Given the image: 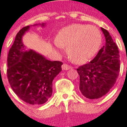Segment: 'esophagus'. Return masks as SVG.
Listing matches in <instances>:
<instances>
[{"instance_id":"34e87169","label":"esophagus","mask_w":127,"mask_h":127,"mask_svg":"<svg viewBox=\"0 0 127 127\" xmlns=\"http://www.w3.org/2000/svg\"><path fill=\"white\" fill-rule=\"evenodd\" d=\"M71 68H72V66L68 65V64H63L62 65V69L64 70H67Z\"/></svg>"}]
</instances>
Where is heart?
<instances>
[{"label": "heart", "instance_id": "heart-1", "mask_svg": "<svg viewBox=\"0 0 127 127\" xmlns=\"http://www.w3.org/2000/svg\"><path fill=\"white\" fill-rule=\"evenodd\" d=\"M101 42L99 30L94 26L74 24L63 28L58 33L55 44L67 47L69 57L77 63H85L93 57Z\"/></svg>", "mask_w": 127, "mask_h": 127}]
</instances>
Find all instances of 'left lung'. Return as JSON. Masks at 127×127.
<instances>
[{
	"instance_id": "1",
	"label": "left lung",
	"mask_w": 127,
	"mask_h": 127,
	"mask_svg": "<svg viewBox=\"0 0 127 127\" xmlns=\"http://www.w3.org/2000/svg\"><path fill=\"white\" fill-rule=\"evenodd\" d=\"M106 43L90 63L80 66L79 90L85 97L97 99L111 90L120 70L119 50L106 30L101 28Z\"/></svg>"
}]
</instances>
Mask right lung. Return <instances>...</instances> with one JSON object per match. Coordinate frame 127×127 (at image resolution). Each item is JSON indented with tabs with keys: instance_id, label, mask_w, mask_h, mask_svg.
<instances>
[{
	"instance_id": "add662e5",
	"label": "right lung",
	"mask_w": 127,
	"mask_h": 127,
	"mask_svg": "<svg viewBox=\"0 0 127 127\" xmlns=\"http://www.w3.org/2000/svg\"><path fill=\"white\" fill-rule=\"evenodd\" d=\"M29 28L30 26L22 28L16 35L7 56V76L12 90L21 99L39 105L52 96V82L62 70L63 63L51 61L24 48L22 37Z\"/></svg>"
}]
</instances>
